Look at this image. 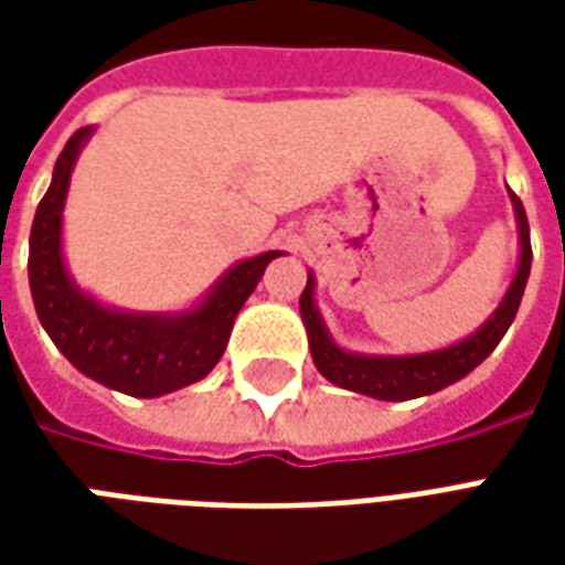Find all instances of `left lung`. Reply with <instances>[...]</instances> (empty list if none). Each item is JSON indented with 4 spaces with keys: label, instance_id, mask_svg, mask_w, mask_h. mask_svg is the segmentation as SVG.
<instances>
[{
    "label": "left lung",
    "instance_id": "1",
    "mask_svg": "<svg viewBox=\"0 0 565 565\" xmlns=\"http://www.w3.org/2000/svg\"><path fill=\"white\" fill-rule=\"evenodd\" d=\"M511 202H514V214H518V226H521V263H518V275L511 281L509 294L502 299V306L493 311V318L487 320L475 335L450 344V348H441V351H433V354L363 356L335 348L327 330H323L318 308H315V281L308 275L306 290L299 296V311H302V320H306L308 348H311V356H315V366H318L320 375L344 387V391L366 393V396L387 399V403H403V399H417V396H426V393L441 391L454 381L466 379L478 363H484L487 354L502 342V335L509 332L511 320L518 315L523 287H526V278H530V263H533L526 211H523V202L514 193H511Z\"/></svg>",
    "mask_w": 565,
    "mask_h": 565
}]
</instances>
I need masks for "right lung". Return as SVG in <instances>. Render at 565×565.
Listing matches in <instances>:
<instances>
[{
	"label": "right lung",
	"mask_w": 565,
	"mask_h": 565,
	"mask_svg": "<svg viewBox=\"0 0 565 565\" xmlns=\"http://www.w3.org/2000/svg\"><path fill=\"white\" fill-rule=\"evenodd\" d=\"M90 132L84 127L66 141L54 166V181L35 209L30 233L32 302L47 335L78 372L111 391L150 399L202 381L217 366L238 308L254 294L266 266L281 254L269 250L238 263L202 306L178 318L124 315L93 302L68 281L60 250L68 178Z\"/></svg>",
	"instance_id": "add662e5"
}]
</instances>
